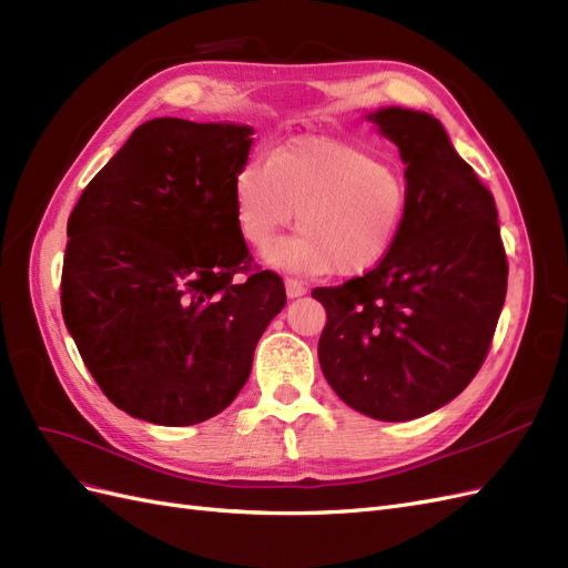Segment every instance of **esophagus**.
Returning <instances> with one entry per match:
<instances>
[{"instance_id":"34e87169","label":"esophagus","mask_w":568,"mask_h":568,"mask_svg":"<svg viewBox=\"0 0 568 568\" xmlns=\"http://www.w3.org/2000/svg\"><path fill=\"white\" fill-rule=\"evenodd\" d=\"M284 286H286V296H288V298H298V296H303L305 291H307L305 284H301L298 280H291V277L284 280Z\"/></svg>"}]
</instances>
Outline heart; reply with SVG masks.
Wrapping results in <instances>:
<instances>
[{
  "label": "heart",
  "instance_id": "1",
  "mask_svg": "<svg viewBox=\"0 0 568 568\" xmlns=\"http://www.w3.org/2000/svg\"><path fill=\"white\" fill-rule=\"evenodd\" d=\"M407 209L398 161L332 136H298L234 178L236 227L251 248H270L298 211V232L267 253L298 274L355 277L376 267L398 242Z\"/></svg>",
  "mask_w": 568,
  "mask_h": 568
}]
</instances>
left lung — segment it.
<instances>
[{
  "label": "left lung",
  "instance_id": "obj_1",
  "mask_svg": "<svg viewBox=\"0 0 568 568\" xmlns=\"http://www.w3.org/2000/svg\"><path fill=\"white\" fill-rule=\"evenodd\" d=\"M400 149L409 209L384 261L315 288L320 365L338 398L382 422L428 415L459 395L490 351L507 294L495 199L434 115H369Z\"/></svg>",
  "mask_w": 568,
  "mask_h": 568
}]
</instances>
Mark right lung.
I'll use <instances>...</instances> for the list:
<instances>
[{
	"instance_id": "1",
	"label": "right lung",
	"mask_w": 568,
	"mask_h": 568,
	"mask_svg": "<svg viewBox=\"0 0 568 568\" xmlns=\"http://www.w3.org/2000/svg\"><path fill=\"white\" fill-rule=\"evenodd\" d=\"M246 125L156 118L84 186L68 217L61 313L106 398L161 426L215 417L286 303L234 215Z\"/></svg>"
}]
</instances>
